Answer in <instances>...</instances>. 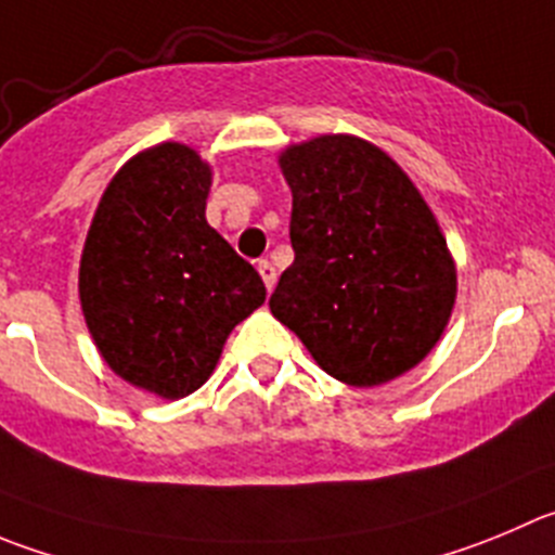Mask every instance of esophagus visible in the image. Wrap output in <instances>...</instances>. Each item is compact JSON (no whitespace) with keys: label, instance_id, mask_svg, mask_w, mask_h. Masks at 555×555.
I'll return each mask as SVG.
<instances>
[{"label":"esophagus","instance_id":"obj_1","mask_svg":"<svg viewBox=\"0 0 555 555\" xmlns=\"http://www.w3.org/2000/svg\"><path fill=\"white\" fill-rule=\"evenodd\" d=\"M258 274H261L263 286H267L269 292H272L274 281H278V272H274L272 261H267V258H261V261H258Z\"/></svg>","mask_w":555,"mask_h":555}]
</instances>
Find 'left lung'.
<instances>
[{"label": "left lung", "mask_w": 555, "mask_h": 555, "mask_svg": "<svg viewBox=\"0 0 555 555\" xmlns=\"http://www.w3.org/2000/svg\"><path fill=\"white\" fill-rule=\"evenodd\" d=\"M294 263L269 297L337 382L378 387L436 346L455 305L439 223L382 150L321 135L283 152Z\"/></svg>", "instance_id": "8db88e82"}]
</instances>
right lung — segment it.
Here are the masks:
<instances>
[{
  "label": "right lung",
  "instance_id": "obj_1",
  "mask_svg": "<svg viewBox=\"0 0 555 555\" xmlns=\"http://www.w3.org/2000/svg\"><path fill=\"white\" fill-rule=\"evenodd\" d=\"M209 184L182 144L135 155L100 198L78 272L111 371L168 400L207 382L229 332L267 299L261 274L204 218Z\"/></svg>",
  "mask_w": 555,
  "mask_h": 555
}]
</instances>
